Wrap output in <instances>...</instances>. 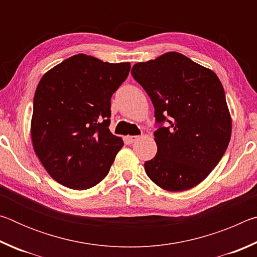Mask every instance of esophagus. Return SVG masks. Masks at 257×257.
<instances>
[{"mask_svg":"<svg viewBox=\"0 0 257 257\" xmlns=\"http://www.w3.org/2000/svg\"><path fill=\"white\" fill-rule=\"evenodd\" d=\"M138 139V136H125L124 137V141L128 143V144H133Z\"/></svg>","mask_w":257,"mask_h":257,"instance_id":"1","label":"esophagus"}]
</instances>
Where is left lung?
Returning <instances> with one entry per match:
<instances>
[{
	"label": "left lung",
	"instance_id": "1",
	"mask_svg": "<svg viewBox=\"0 0 257 257\" xmlns=\"http://www.w3.org/2000/svg\"><path fill=\"white\" fill-rule=\"evenodd\" d=\"M132 75L150 96L160 124L154 133L158 153L144 165L147 176L169 191L197 186L220 162L231 137L220 79L177 52L136 63Z\"/></svg>",
	"mask_w": 257,
	"mask_h": 257
}]
</instances>
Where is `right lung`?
Wrapping results in <instances>:
<instances>
[{
  "label": "right lung",
  "instance_id": "1",
  "mask_svg": "<svg viewBox=\"0 0 257 257\" xmlns=\"http://www.w3.org/2000/svg\"><path fill=\"white\" fill-rule=\"evenodd\" d=\"M130 63L77 54L52 68L35 92L30 135L43 167L59 184L92 188L110 171L123 146L110 125L111 97Z\"/></svg>",
  "mask_w": 257,
  "mask_h": 257
}]
</instances>
